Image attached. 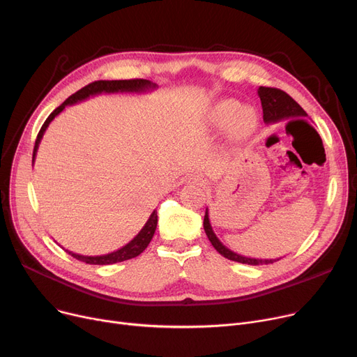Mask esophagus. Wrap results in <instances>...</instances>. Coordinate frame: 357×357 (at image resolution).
Segmentation results:
<instances>
[{
	"label": "esophagus",
	"mask_w": 357,
	"mask_h": 357,
	"mask_svg": "<svg viewBox=\"0 0 357 357\" xmlns=\"http://www.w3.org/2000/svg\"><path fill=\"white\" fill-rule=\"evenodd\" d=\"M188 182L190 183H197V185H205L207 183V181H205L201 175H191V176H188Z\"/></svg>",
	"instance_id": "1"
}]
</instances>
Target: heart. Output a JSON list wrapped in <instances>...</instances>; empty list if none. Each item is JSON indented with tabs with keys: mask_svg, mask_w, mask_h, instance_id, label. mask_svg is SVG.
Instances as JSON below:
<instances>
[{
	"mask_svg": "<svg viewBox=\"0 0 357 357\" xmlns=\"http://www.w3.org/2000/svg\"><path fill=\"white\" fill-rule=\"evenodd\" d=\"M210 123L215 130L229 128V135L233 140H241L255 131L257 114L249 107H241L236 100H224L211 109Z\"/></svg>",
	"mask_w": 357,
	"mask_h": 357,
	"instance_id": "b5f03b06",
	"label": "heart"
}]
</instances>
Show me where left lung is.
Segmentation results:
<instances>
[{"instance_id":"1","label":"left lung","mask_w":357,"mask_h":357,"mask_svg":"<svg viewBox=\"0 0 357 357\" xmlns=\"http://www.w3.org/2000/svg\"><path fill=\"white\" fill-rule=\"evenodd\" d=\"M257 96L261 102V109H264V121L265 124H275L284 120L289 119H298V117H307L308 114L303 109V107L299 105L292 97H289L287 92L280 91L278 88H269V86H259L257 89ZM204 230L205 234H207L208 240L211 241V245L214 249L222 255L224 257H227L230 260L238 261V264H246V265H269L273 264V261L279 259H255V257H246L243 255L234 253L229 248H226L222 243L218 240L215 236L211 222H210V215H208V208L205 210L204 215Z\"/></svg>"}]
</instances>
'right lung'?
Returning <instances> with one entry per match:
<instances>
[{"label": "right lung", "mask_w": 357, "mask_h": 357, "mask_svg": "<svg viewBox=\"0 0 357 357\" xmlns=\"http://www.w3.org/2000/svg\"><path fill=\"white\" fill-rule=\"evenodd\" d=\"M158 85L153 84L152 81L147 79H124V81H96L86 86H84L82 89H79L78 92H75L73 96H70L63 104H61L58 108H56L52 114L46 119L45 124L42 126L39 135H37L36 139V144H34V150H33V165L36 160V155H37V149H39V144L43 139L45 131L47 130L49 124L54 120L56 116H59L61 112L68 107V105H73L77 102L85 101L89 97H96L100 96V93H117V92H128V93H144L147 91H153L156 89ZM158 226V211L153 210V213L150 214L149 220L146 221V224L143 226V229L139 231V234L130 240L126 246H123L121 249L111 252L107 255H100V256H84V255H78L66 250L70 256H73L75 259H78L81 261H85V264L89 265H112V264H119V261H124L128 259H133L136 256H139L147 246L150 240H152L155 230Z\"/></svg>", "instance_id": "1"}]
</instances>
